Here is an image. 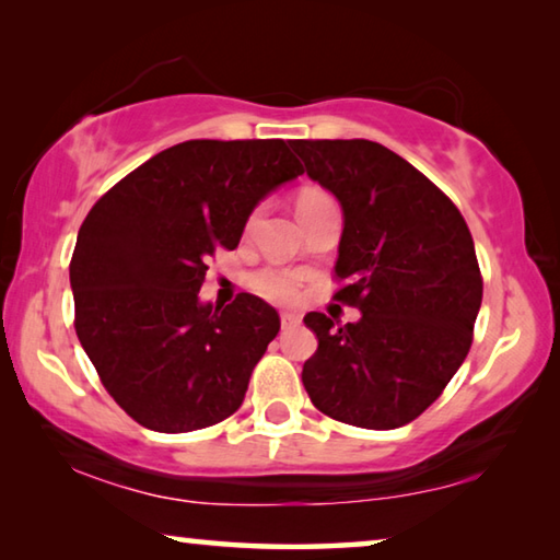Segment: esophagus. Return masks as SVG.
<instances>
[{"label":"esophagus","instance_id":"1","mask_svg":"<svg viewBox=\"0 0 560 560\" xmlns=\"http://www.w3.org/2000/svg\"><path fill=\"white\" fill-rule=\"evenodd\" d=\"M301 324V316L296 314H281V328H296Z\"/></svg>","mask_w":560,"mask_h":560}]
</instances>
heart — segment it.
<instances>
[{
	"instance_id": "heart-1",
	"label": "heart",
	"mask_w": 560,
	"mask_h": 560,
	"mask_svg": "<svg viewBox=\"0 0 560 560\" xmlns=\"http://www.w3.org/2000/svg\"><path fill=\"white\" fill-rule=\"evenodd\" d=\"M311 197H324V192H306L301 200H311ZM254 222H257V212H254L249 220H246V230H252ZM301 273L287 269V267H264L252 273L249 287L254 293H259L261 299L273 301V303H289L301 293Z\"/></svg>"
}]
</instances>
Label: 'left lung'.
Segmentation results:
<instances>
[{"label":"left lung","instance_id":"obj_1","mask_svg":"<svg viewBox=\"0 0 560 560\" xmlns=\"http://www.w3.org/2000/svg\"><path fill=\"white\" fill-rule=\"evenodd\" d=\"M311 179L343 207L334 301L360 308L340 326L303 316L318 338L301 381L338 422L395 430L438 400L467 358L481 306L474 240L447 195L373 140H289Z\"/></svg>","mask_w":560,"mask_h":560}]
</instances>
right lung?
<instances>
[{
	"mask_svg": "<svg viewBox=\"0 0 560 560\" xmlns=\"http://www.w3.org/2000/svg\"><path fill=\"white\" fill-rule=\"evenodd\" d=\"M303 175L283 140H187L91 207L69 264L73 326L103 387L155 432H192L240 410L281 320L236 293L200 303L207 264L240 244L246 217Z\"/></svg>",
	"mask_w": 560,
	"mask_h": 560,
	"instance_id": "add662e5",
	"label": "right lung"
}]
</instances>
